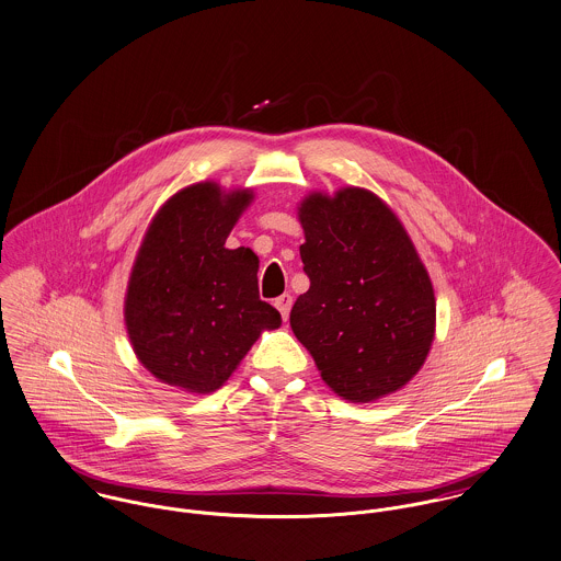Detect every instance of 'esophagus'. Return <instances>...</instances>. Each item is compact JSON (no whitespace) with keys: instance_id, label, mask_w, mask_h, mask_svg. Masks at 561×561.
<instances>
[{"instance_id":"esophagus-1","label":"esophagus","mask_w":561,"mask_h":561,"mask_svg":"<svg viewBox=\"0 0 561 561\" xmlns=\"http://www.w3.org/2000/svg\"><path fill=\"white\" fill-rule=\"evenodd\" d=\"M275 308L279 310L284 320H288V313H290V308H293V297H290V295L277 297V299H275Z\"/></svg>"}]
</instances>
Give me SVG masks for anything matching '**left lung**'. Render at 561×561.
I'll use <instances>...</instances> for the list:
<instances>
[{
	"mask_svg": "<svg viewBox=\"0 0 561 561\" xmlns=\"http://www.w3.org/2000/svg\"><path fill=\"white\" fill-rule=\"evenodd\" d=\"M310 290L290 311L322 380L348 402L402 389L435 340L433 282L393 210L373 191L311 193L299 206Z\"/></svg>",
	"mask_w": 561,
	"mask_h": 561,
	"instance_id": "8db88e82",
	"label": "left lung"
}]
</instances>
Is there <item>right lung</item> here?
Masks as SVG:
<instances>
[{
  "label": "right lung",
  "instance_id": "right-lung-1",
  "mask_svg": "<svg viewBox=\"0 0 561 561\" xmlns=\"http://www.w3.org/2000/svg\"><path fill=\"white\" fill-rule=\"evenodd\" d=\"M250 188L197 183L154 215L126 288V331L137 359L191 393L219 389L264 329L282 316L257 295V255L226 239L250 206Z\"/></svg>",
  "mask_w": 561,
  "mask_h": 561
}]
</instances>
